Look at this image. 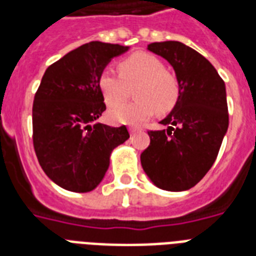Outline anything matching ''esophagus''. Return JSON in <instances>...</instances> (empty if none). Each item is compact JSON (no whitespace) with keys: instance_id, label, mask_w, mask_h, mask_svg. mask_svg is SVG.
I'll use <instances>...</instances> for the list:
<instances>
[{"instance_id":"obj_1","label":"esophagus","mask_w":256,"mask_h":256,"mask_svg":"<svg viewBox=\"0 0 256 256\" xmlns=\"http://www.w3.org/2000/svg\"><path fill=\"white\" fill-rule=\"evenodd\" d=\"M128 132H130V134H136V132H140V128H128Z\"/></svg>"}]
</instances>
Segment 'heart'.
Instances as JSON below:
<instances>
[{
	"label": "heart",
	"mask_w": 256,
	"mask_h": 256,
	"mask_svg": "<svg viewBox=\"0 0 256 256\" xmlns=\"http://www.w3.org/2000/svg\"><path fill=\"white\" fill-rule=\"evenodd\" d=\"M119 74L104 72L98 80L100 90L108 106L124 102L130 88L136 86L132 104H124L112 108L108 118L116 124H140L148 122L156 112L166 114L172 110L179 98V82L174 74L166 70L160 58L148 53H134L118 65Z\"/></svg>",
	"instance_id": "obj_1"
}]
</instances>
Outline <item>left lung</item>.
<instances>
[{
  "label": "left lung",
  "mask_w": 256,
  "mask_h": 256,
  "mask_svg": "<svg viewBox=\"0 0 256 256\" xmlns=\"http://www.w3.org/2000/svg\"><path fill=\"white\" fill-rule=\"evenodd\" d=\"M148 50L172 66L180 92L170 114L160 120L168 128L148 132L150 146L140 154V164L156 187L188 190L214 164L226 136V86L214 66L182 42H152Z\"/></svg>",
  "instance_id": "obj_1"
}]
</instances>
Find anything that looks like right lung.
Returning <instances> with one entry per match:
<instances>
[{
    "label": "right lung",
    "mask_w": 256,
    "mask_h": 256,
    "mask_svg": "<svg viewBox=\"0 0 256 256\" xmlns=\"http://www.w3.org/2000/svg\"><path fill=\"white\" fill-rule=\"evenodd\" d=\"M128 46L92 41L46 69L33 104V144L45 174L74 192L94 190L112 150L130 138L126 126L94 124L106 110L98 80Z\"/></svg>",
    "instance_id": "add662e5"
}]
</instances>
